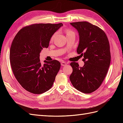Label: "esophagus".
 <instances>
[{
    "instance_id": "obj_1",
    "label": "esophagus",
    "mask_w": 123,
    "mask_h": 123,
    "mask_svg": "<svg viewBox=\"0 0 123 123\" xmlns=\"http://www.w3.org/2000/svg\"><path fill=\"white\" fill-rule=\"evenodd\" d=\"M61 63V65L62 66H65L67 65V63L65 62H62Z\"/></svg>"
}]
</instances>
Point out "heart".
<instances>
[{"instance_id": "heart-1", "label": "heart", "mask_w": 123, "mask_h": 123, "mask_svg": "<svg viewBox=\"0 0 123 123\" xmlns=\"http://www.w3.org/2000/svg\"><path fill=\"white\" fill-rule=\"evenodd\" d=\"M66 34H67V35H69V34H71V33H74L73 31H72L71 30H66ZM56 34V33H55V34H54L52 36L51 39V40H53L54 39V37H55V36Z\"/></svg>"}]
</instances>
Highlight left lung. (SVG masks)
<instances>
[{
    "label": "left lung",
    "mask_w": 123,
    "mask_h": 123,
    "mask_svg": "<svg viewBox=\"0 0 123 123\" xmlns=\"http://www.w3.org/2000/svg\"><path fill=\"white\" fill-rule=\"evenodd\" d=\"M79 35L78 54L84 55V65L70 64L73 71L70 80L73 87L84 93L98 89L105 79L110 64V46L107 37L102 29L87 21L70 23Z\"/></svg>",
    "instance_id": "8db88e82"
}]
</instances>
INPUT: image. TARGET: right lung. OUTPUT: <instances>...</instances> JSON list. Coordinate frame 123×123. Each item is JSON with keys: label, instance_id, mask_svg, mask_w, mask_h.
<instances>
[{"label": "right lung", "instance_id": "add662e5", "mask_svg": "<svg viewBox=\"0 0 123 123\" xmlns=\"http://www.w3.org/2000/svg\"><path fill=\"white\" fill-rule=\"evenodd\" d=\"M63 25L37 24L21 29L11 44L10 60L15 77L22 87L34 94L45 92L53 86L61 63L44 61L42 64L40 53L49 45L51 37Z\"/></svg>", "mask_w": 123, "mask_h": 123}]
</instances>
